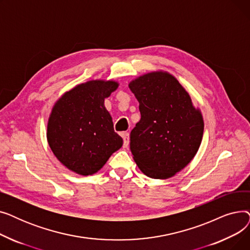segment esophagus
<instances>
[{
    "instance_id": "obj_1",
    "label": "esophagus",
    "mask_w": 250,
    "mask_h": 250,
    "mask_svg": "<svg viewBox=\"0 0 250 250\" xmlns=\"http://www.w3.org/2000/svg\"><path fill=\"white\" fill-rule=\"evenodd\" d=\"M123 138H124V147L127 148L128 144H129V135H128V133H124Z\"/></svg>"
}]
</instances>
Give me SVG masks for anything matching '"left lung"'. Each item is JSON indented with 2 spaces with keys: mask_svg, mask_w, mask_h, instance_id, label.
Returning <instances> with one entry per match:
<instances>
[{
  "mask_svg": "<svg viewBox=\"0 0 250 250\" xmlns=\"http://www.w3.org/2000/svg\"><path fill=\"white\" fill-rule=\"evenodd\" d=\"M141 120L130 132V151L141 171L167 179L187 167L199 151L204 118L188 92L166 71L139 76L128 84Z\"/></svg>",
  "mask_w": 250,
  "mask_h": 250,
  "instance_id": "1",
  "label": "left lung"
}]
</instances>
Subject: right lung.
Instances as JSON below:
<instances>
[{
	"label": "right lung",
	"instance_id": "obj_1",
	"mask_svg": "<svg viewBox=\"0 0 250 250\" xmlns=\"http://www.w3.org/2000/svg\"><path fill=\"white\" fill-rule=\"evenodd\" d=\"M120 83L90 80L76 85L56 101L48 117L46 139L57 159L79 175H92L121 149L104 100Z\"/></svg>",
	"mask_w": 250,
	"mask_h": 250
}]
</instances>
